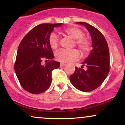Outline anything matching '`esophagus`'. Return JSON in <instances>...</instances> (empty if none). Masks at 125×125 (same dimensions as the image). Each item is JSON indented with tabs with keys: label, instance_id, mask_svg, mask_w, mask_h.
<instances>
[{
	"label": "esophagus",
	"instance_id": "34e87169",
	"mask_svg": "<svg viewBox=\"0 0 125 125\" xmlns=\"http://www.w3.org/2000/svg\"><path fill=\"white\" fill-rule=\"evenodd\" d=\"M65 65H66L65 63H63V62L61 63V66H65Z\"/></svg>",
	"mask_w": 125,
	"mask_h": 125
}]
</instances>
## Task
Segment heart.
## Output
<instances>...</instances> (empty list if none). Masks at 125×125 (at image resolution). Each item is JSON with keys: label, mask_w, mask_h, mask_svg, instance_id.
<instances>
[{"label": "heart", "mask_w": 125, "mask_h": 125, "mask_svg": "<svg viewBox=\"0 0 125 125\" xmlns=\"http://www.w3.org/2000/svg\"><path fill=\"white\" fill-rule=\"evenodd\" d=\"M63 33L74 39V45L79 49L83 54H87L90 51V42L89 40L84 36L83 31L76 27H68L64 29ZM49 43L52 49H56L59 44L58 36L54 33H52L49 38ZM57 60L62 62L76 60L79 57V52L76 49L72 50L60 49L55 53Z\"/></svg>", "instance_id": "heart-1"}]
</instances>
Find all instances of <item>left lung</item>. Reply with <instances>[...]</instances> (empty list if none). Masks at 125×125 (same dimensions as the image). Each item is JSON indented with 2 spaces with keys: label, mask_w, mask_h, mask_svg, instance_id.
Listing matches in <instances>:
<instances>
[{
  "label": "left lung",
  "mask_w": 125,
  "mask_h": 125,
  "mask_svg": "<svg viewBox=\"0 0 125 125\" xmlns=\"http://www.w3.org/2000/svg\"><path fill=\"white\" fill-rule=\"evenodd\" d=\"M84 26L92 39L93 49L90 55L82 63V66L76 67L75 71L70 76V81L78 90L90 92L99 87L110 71V54L107 43L104 36L97 29L86 22H76ZM86 65L87 70L84 71Z\"/></svg>",
  "instance_id": "8db88e82"
}]
</instances>
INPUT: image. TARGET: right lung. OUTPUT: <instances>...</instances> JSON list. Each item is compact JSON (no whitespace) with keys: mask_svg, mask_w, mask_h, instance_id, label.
<instances>
[{"mask_svg":"<svg viewBox=\"0 0 125 125\" xmlns=\"http://www.w3.org/2000/svg\"><path fill=\"white\" fill-rule=\"evenodd\" d=\"M62 23H42L31 30L19 45L15 63V71L21 87L32 94L44 92L52 82V72L60 66L53 59V53L49 38L54 27ZM49 61L44 65L41 62Z\"/></svg>","mask_w":125,"mask_h":125,"instance_id":"1","label":"right lung"}]
</instances>
